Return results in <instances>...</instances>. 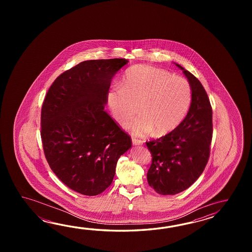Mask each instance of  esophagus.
<instances>
[{
  "instance_id": "esophagus-1",
  "label": "esophagus",
  "mask_w": 252,
  "mask_h": 252,
  "mask_svg": "<svg viewBox=\"0 0 252 252\" xmlns=\"http://www.w3.org/2000/svg\"><path fill=\"white\" fill-rule=\"evenodd\" d=\"M132 143H133V145H142L143 144V141L141 139L132 138Z\"/></svg>"
}]
</instances>
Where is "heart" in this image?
Wrapping results in <instances>:
<instances>
[{
	"label": "heart",
	"mask_w": 252,
	"mask_h": 252,
	"mask_svg": "<svg viewBox=\"0 0 252 252\" xmlns=\"http://www.w3.org/2000/svg\"><path fill=\"white\" fill-rule=\"evenodd\" d=\"M107 102L123 127L129 126L139 111L142 114L132 126L134 134L142 136L155 130L156 135L164 136L186 118L192 90L182 76L149 64H137L125 72L122 86L108 92Z\"/></svg>",
	"instance_id": "b5f03b06"
}]
</instances>
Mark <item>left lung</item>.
<instances>
[{
    "instance_id": "1",
    "label": "left lung",
    "mask_w": 252,
    "mask_h": 252,
    "mask_svg": "<svg viewBox=\"0 0 252 252\" xmlns=\"http://www.w3.org/2000/svg\"><path fill=\"white\" fill-rule=\"evenodd\" d=\"M192 90L186 118L175 130L146 142L152 156L148 183L158 193L173 195L188 189L204 170L213 138V110L201 82L180 64Z\"/></svg>"
}]
</instances>
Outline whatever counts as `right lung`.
<instances>
[{"instance_id": "add662e5", "label": "right lung", "mask_w": 252, "mask_h": 252, "mask_svg": "<svg viewBox=\"0 0 252 252\" xmlns=\"http://www.w3.org/2000/svg\"><path fill=\"white\" fill-rule=\"evenodd\" d=\"M125 59L86 60L54 81L41 108L40 135L48 165L64 185L85 195L110 187L131 138L104 111L113 75Z\"/></svg>"}]
</instances>
